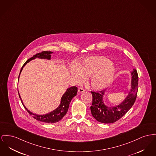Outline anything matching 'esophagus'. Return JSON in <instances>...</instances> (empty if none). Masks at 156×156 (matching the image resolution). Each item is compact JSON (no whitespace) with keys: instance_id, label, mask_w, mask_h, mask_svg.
<instances>
[{"instance_id":"1","label":"esophagus","mask_w":156,"mask_h":156,"mask_svg":"<svg viewBox=\"0 0 156 156\" xmlns=\"http://www.w3.org/2000/svg\"><path fill=\"white\" fill-rule=\"evenodd\" d=\"M78 91L79 93H83V92L85 91V90H84V89L83 88H79L78 90Z\"/></svg>"}]
</instances>
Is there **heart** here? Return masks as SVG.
<instances>
[{
	"mask_svg": "<svg viewBox=\"0 0 156 156\" xmlns=\"http://www.w3.org/2000/svg\"><path fill=\"white\" fill-rule=\"evenodd\" d=\"M71 74L77 83H82L85 78L89 77L88 83L91 88L101 91L108 87L112 82L115 67L104 56H90L85 58L82 64L73 67Z\"/></svg>",
	"mask_w": 156,
	"mask_h": 156,
	"instance_id": "1",
	"label": "heart"
}]
</instances>
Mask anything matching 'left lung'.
Here are the masks:
<instances>
[{"instance_id":"1","label":"left lung","mask_w":156,"mask_h":156,"mask_svg":"<svg viewBox=\"0 0 156 156\" xmlns=\"http://www.w3.org/2000/svg\"><path fill=\"white\" fill-rule=\"evenodd\" d=\"M130 90L127 95L119 104L113 106H107L104 101L105 92H91L92 104L90 107L92 115L100 122L104 124L113 123L123 117L134 104L137 98L138 77L137 72L133 69L130 73Z\"/></svg>"}]
</instances>
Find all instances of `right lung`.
<instances>
[{"instance_id": "right-lung-1", "label": "right lung", "mask_w": 156, "mask_h": 156, "mask_svg": "<svg viewBox=\"0 0 156 156\" xmlns=\"http://www.w3.org/2000/svg\"><path fill=\"white\" fill-rule=\"evenodd\" d=\"M52 53H53V52H51V51H44L41 53L37 54L36 55H34L32 58H29L22 66V67L20 69L19 75L18 80L19 79L20 74L21 73L23 67L28 63H29L30 61H31L32 60L35 59L37 58L39 59H42L51 60V54H52ZM77 91H78V88L76 87H70V88H68V89H66V91L65 92L64 94H63V95L61 97L59 105L54 111H52L48 114H44V115H39V114L33 113L31 111H30L23 104L19 93V98L22 101V103L23 107H25V108L29 113V114L30 115H32L35 119H37L39 121H41V122H46V123H55L56 122H58L61 119H62V118L67 113L70 102L73 97L76 95Z\"/></svg>"}]
</instances>
